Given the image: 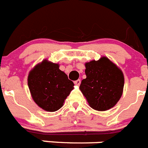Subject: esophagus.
<instances>
[{"mask_svg":"<svg viewBox=\"0 0 148 148\" xmlns=\"http://www.w3.org/2000/svg\"><path fill=\"white\" fill-rule=\"evenodd\" d=\"M74 84H75V85H77V86H79L81 84V80L80 79H78V80L75 81V82H74Z\"/></svg>","mask_w":148,"mask_h":148,"instance_id":"34e87169","label":"esophagus"}]
</instances>
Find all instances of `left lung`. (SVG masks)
Masks as SVG:
<instances>
[{
  "label": "left lung",
  "instance_id": "8db88e82",
  "mask_svg": "<svg viewBox=\"0 0 148 148\" xmlns=\"http://www.w3.org/2000/svg\"><path fill=\"white\" fill-rule=\"evenodd\" d=\"M85 68L87 77L79 88L90 106L101 112L114 106L123 93V72L106 57L88 62Z\"/></svg>",
  "mask_w": 148,
  "mask_h": 148
}]
</instances>
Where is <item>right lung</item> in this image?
Returning <instances> with one entry per match:
<instances>
[{
  "instance_id": "obj_1",
  "label": "right lung",
  "mask_w": 148,
  "mask_h": 148,
  "mask_svg": "<svg viewBox=\"0 0 148 148\" xmlns=\"http://www.w3.org/2000/svg\"><path fill=\"white\" fill-rule=\"evenodd\" d=\"M27 84L31 97L38 106L47 112L60 109L74 84L59 64L44 60L29 73Z\"/></svg>"
}]
</instances>
